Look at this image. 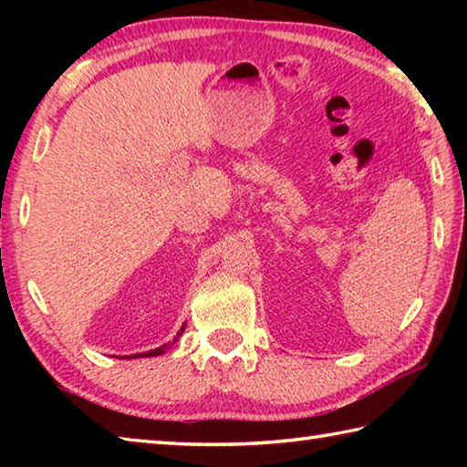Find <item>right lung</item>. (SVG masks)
<instances>
[{"mask_svg":"<svg viewBox=\"0 0 467 467\" xmlns=\"http://www.w3.org/2000/svg\"><path fill=\"white\" fill-rule=\"evenodd\" d=\"M183 329H185V326L179 329V336H181V334H183ZM175 342H177V339H175ZM164 350H167V344H164V346H161V348H154V350H150V352L133 354V357H130V358H140V357H158V354H162Z\"/></svg>","mask_w":467,"mask_h":467,"instance_id":"add662e5","label":"right lung"}]
</instances>
